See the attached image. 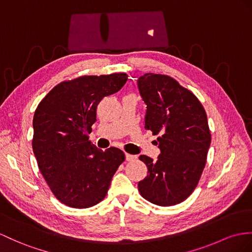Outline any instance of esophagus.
<instances>
[{
	"label": "esophagus",
	"instance_id": "esophagus-1",
	"mask_svg": "<svg viewBox=\"0 0 252 252\" xmlns=\"http://www.w3.org/2000/svg\"><path fill=\"white\" fill-rule=\"evenodd\" d=\"M125 158H126V160L127 161H132V160H134V159L137 158V156L136 155H131V154H125Z\"/></svg>",
	"mask_w": 252,
	"mask_h": 252
}]
</instances>
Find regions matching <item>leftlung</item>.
I'll return each mask as SVG.
<instances>
[{"label": "left lung", "mask_w": 252, "mask_h": 252, "mask_svg": "<svg viewBox=\"0 0 252 252\" xmlns=\"http://www.w3.org/2000/svg\"><path fill=\"white\" fill-rule=\"evenodd\" d=\"M146 105L145 129L160 134L157 160L141 155L147 176L139 192L159 206L179 204L197 187L211 145L206 112L189 90L169 76L145 73L138 79Z\"/></svg>", "instance_id": "8db88e82"}]
</instances>
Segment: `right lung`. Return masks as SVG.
Returning a JSON list of instances; mask_svg holds the SVG:
<instances>
[{"label":"right lung","instance_id":"1","mask_svg":"<svg viewBox=\"0 0 252 252\" xmlns=\"http://www.w3.org/2000/svg\"><path fill=\"white\" fill-rule=\"evenodd\" d=\"M126 73L83 76L54 87L36 109L33 152L38 168L60 202L87 208L106 197L125 160L123 151L98 150L89 141L96 109L103 97L120 91Z\"/></svg>","mask_w":252,"mask_h":252}]
</instances>
